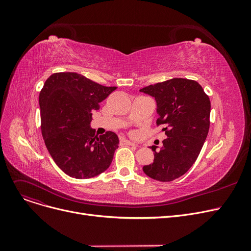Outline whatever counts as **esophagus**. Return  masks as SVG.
I'll use <instances>...</instances> for the list:
<instances>
[{
  "label": "esophagus",
  "mask_w": 251,
  "mask_h": 251,
  "mask_svg": "<svg viewBox=\"0 0 251 251\" xmlns=\"http://www.w3.org/2000/svg\"><path fill=\"white\" fill-rule=\"evenodd\" d=\"M120 144H121V146H133V147H135V143L131 142V141H129V140L123 138V137L120 138Z\"/></svg>",
  "instance_id": "34e87169"
}]
</instances>
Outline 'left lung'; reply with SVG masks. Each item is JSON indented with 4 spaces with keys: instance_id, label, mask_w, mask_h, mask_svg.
<instances>
[{
    "instance_id": "8db88e82",
    "label": "left lung",
    "mask_w": 251,
    "mask_h": 251,
    "mask_svg": "<svg viewBox=\"0 0 251 251\" xmlns=\"http://www.w3.org/2000/svg\"><path fill=\"white\" fill-rule=\"evenodd\" d=\"M140 91L155 99L156 125L167 135L159 151L151 147L153 163L142 170L154 180L173 181L192 167L203 147L209 129V98L199 82L186 78L169 79Z\"/></svg>"
}]
</instances>
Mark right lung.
Listing matches in <instances>:
<instances>
[{"label": "right lung", "instance_id": "right-lung-1", "mask_svg": "<svg viewBox=\"0 0 251 251\" xmlns=\"http://www.w3.org/2000/svg\"><path fill=\"white\" fill-rule=\"evenodd\" d=\"M116 86H103L75 72L51 74L39 94L41 128L57 166L76 179L96 177L107 170L119 138L112 131L100 137L90 126L92 112Z\"/></svg>", "mask_w": 251, "mask_h": 251}]
</instances>
